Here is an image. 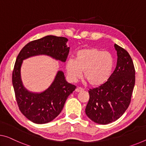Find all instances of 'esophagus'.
I'll list each match as a JSON object with an SVG mask.
<instances>
[{"mask_svg":"<svg viewBox=\"0 0 146 146\" xmlns=\"http://www.w3.org/2000/svg\"><path fill=\"white\" fill-rule=\"evenodd\" d=\"M84 91V89L82 88V87H78L76 89V92H80V91Z\"/></svg>","mask_w":146,"mask_h":146,"instance_id":"1","label":"esophagus"}]
</instances>
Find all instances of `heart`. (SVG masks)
Listing matches in <instances>:
<instances>
[{"instance_id": "obj_1", "label": "heart", "mask_w": 146, "mask_h": 146, "mask_svg": "<svg viewBox=\"0 0 146 146\" xmlns=\"http://www.w3.org/2000/svg\"><path fill=\"white\" fill-rule=\"evenodd\" d=\"M113 58L108 51L96 48H85L76 53L75 60L66 61L69 78L76 82L82 76L91 86L102 85L109 79L113 68Z\"/></svg>"}]
</instances>
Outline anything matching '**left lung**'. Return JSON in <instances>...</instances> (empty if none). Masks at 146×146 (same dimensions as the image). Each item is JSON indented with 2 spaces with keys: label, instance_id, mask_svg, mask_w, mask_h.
Listing matches in <instances>:
<instances>
[{
  "label": "left lung",
  "instance_id": "obj_1",
  "mask_svg": "<svg viewBox=\"0 0 146 146\" xmlns=\"http://www.w3.org/2000/svg\"><path fill=\"white\" fill-rule=\"evenodd\" d=\"M117 62L115 70L104 84L90 89L86 113L98 124L115 121L129 107L134 84L135 68L129 53L115 44Z\"/></svg>",
  "mask_w": 146,
  "mask_h": 146
}]
</instances>
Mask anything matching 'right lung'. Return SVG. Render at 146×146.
Returning <instances> with one entry per match:
<instances>
[{"label": "right lung", "mask_w": 146, "mask_h": 146, "mask_svg": "<svg viewBox=\"0 0 146 146\" xmlns=\"http://www.w3.org/2000/svg\"><path fill=\"white\" fill-rule=\"evenodd\" d=\"M65 37L46 36L29 42L20 51L12 72V84L19 110L33 123L44 124L54 119L62 111L68 96L76 86L66 82L62 71L58 72L51 86L42 93L29 92L23 86L20 69L23 60L29 57L45 54L62 62L68 57L69 48Z\"/></svg>", "instance_id": "add662e5"}]
</instances>
